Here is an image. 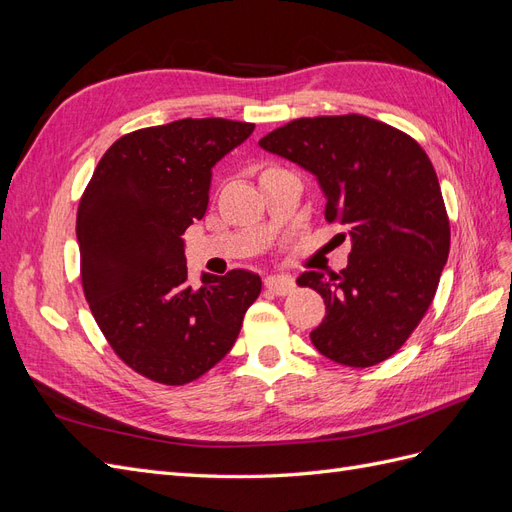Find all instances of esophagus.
I'll list each match as a JSON object with an SVG mask.
<instances>
[{
  "label": "esophagus",
  "instance_id": "obj_1",
  "mask_svg": "<svg viewBox=\"0 0 512 512\" xmlns=\"http://www.w3.org/2000/svg\"><path fill=\"white\" fill-rule=\"evenodd\" d=\"M265 286L275 294H288L294 290V280L290 275H269L265 280Z\"/></svg>",
  "mask_w": 512,
  "mask_h": 512
}]
</instances>
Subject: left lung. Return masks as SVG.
I'll use <instances>...</instances> for the list:
<instances>
[{
	"label": "left lung",
	"mask_w": 512,
	"mask_h": 512,
	"mask_svg": "<svg viewBox=\"0 0 512 512\" xmlns=\"http://www.w3.org/2000/svg\"><path fill=\"white\" fill-rule=\"evenodd\" d=\"M258 145L309 170L327 198L324 218L348 226V267L297 280L327 305L312 344L339 365L386 361L423 320L451 247L427 153L412 136L363 115L294 119Z\"/></svg>",
	"instance_id": "8db88e82"
}]
</instances>
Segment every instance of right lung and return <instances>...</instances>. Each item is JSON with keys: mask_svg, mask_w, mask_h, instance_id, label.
I'll list each match as a JSON object with an SVG mask.
<instances>
[{"mask_svg": "<svg viewBox=\"0 0 512 512\" xmlns=\"http://www.w3.org/2000/svg\"><path fill=\"white\" fill-rule=\"evenodd\" d=\"M254 132L222 117L130 132L98 162L76 213L81 282L100 331L138 374L188 384L220 363L260 294L245 269L192 288L181 235L203 220L211 168Z\"/></svg>", "mask_w": 512, "mask_h": 512, "instance_id": "right-lung-1", "label": "right lung"}]
</instances>
